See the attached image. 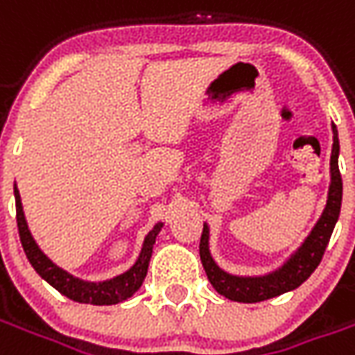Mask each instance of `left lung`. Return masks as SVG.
Segmentation results:
<instances>
[{
  "mask_svg": "<svg viewBox=\"0 0 355 355\" xmlns=\"http://www.w3.org/2000/svg\"><path fill=\"white\" fill-rule=\"evenodd\" d=\"M338 131L333 123V150H331V184H329L327 203L321 213L320 220L315 223L308 238L302 241L295 253L291 254L282 266L266 275H232L218 266L211 251H209V226L203 224V234L200 241L201 264L205 268L209 282L215 287L216 293L223 297L236 300V302H261L268 298L279 297L287 291L297 289L298 285L312 275L315 268L320 266L323 253L329 245L331 234L335 230V224L340 215V203H343V178L338 171Z\"/></svg>",
  "mask_w": 355,
  "mask_h": 355,
  "instance_id": "8db88e82",
  "label": "left lung"
}]
</instances>
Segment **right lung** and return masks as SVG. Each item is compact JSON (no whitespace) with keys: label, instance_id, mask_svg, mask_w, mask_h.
Here are the masks:
<instances>
[{"label":"right lung","instance_id":"add662e5","mask_svg":"<svg viewBox=\"0 0 355 355\" xmlns=\"http://www.w3.org/2000/svg\"><path fill=\"white\" fill-rule=\"evenodd\" d=\"M15 201H17V224H19L20 243L24 247L28 261L34 266L35 272L42 275L49 285H53L58 293H62L64 297L72 298L76 302H83V304L108 306L123 302L129 297H132V293H137L140 289V285L146 277L155 238L162 232L163 223H157L152 230L148 232L144 243H142V249H140L139 259L127 272L116 275L112 279H106V282H85V279H80L70 272H66L64 268L57 266L35 243L34 236L28 228L24 211H22V201H20L17 184H15Z\"/></svg>","mask_w":355,"mask_h":355}]
</instances>
